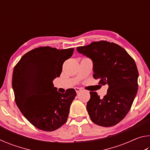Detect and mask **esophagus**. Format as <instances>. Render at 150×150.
Returning a JSON list of instances; mask_svg holds the SVG:
<instances>
[{
  "label": "esophagus",
  "instance_id": "1",
  "mask_svg": "<svg viewBox=\"0 0 150 150\" xmlns=\"http://www.w3.org/2000/svg\"><path fill=\"white\" fill-rule=\"evenodd\" d=\"M75 91L77 93H79L80 91H81V88H79V87H75Z\"/></svg>",
  "mask_w": 150,
  "mask_h": 150
}]
</instances>
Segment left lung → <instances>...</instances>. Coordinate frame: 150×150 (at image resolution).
<instances>
[{
    "label": "left lung",
    "mask_w": 150,
    "mask_h": 150,
    "mask_svg": "<svg viewBox=\"0 0 150 150\" xmlns=\"http://www.w3.org/2000/svg\"><path fill=\"white\" fill-rule=\"evenodd\" d=\"M77 52L93 63V77L108 85L103 98L90 92L87 109L91 120L110 127L120 122L130 110L138 92V71L135 62L120 45L106 41L94 42L77 47Z\"/></svg>",
    "instance_id": "left-lung-1"
}]
</instances>
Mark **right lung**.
<instances>
[{"instance_id": "right-lung-1", "label": "right lung", "mask_w": 150, "mask_h": 150, "mask_svg": "<svg viewBox=\"0 0 150 150\" xmlns=\"http://www.w3.org/2000/svg\"><path fill=\"white\" fill-rule=\"evenodd\" d=\"M73 50L35 48L24 54L14 68L15 102L24 117L40 130L54 131L67 122L76 91L69 88L65 93H59L53 81L59 77L63 63L72 56Z\"/></svg>"}]
</instances>
